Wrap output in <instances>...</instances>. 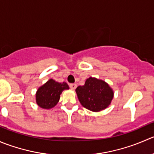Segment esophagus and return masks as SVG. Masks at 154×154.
<instances>
[{
  "instance_id": "esophagus-1",
  "label": "esophagus",
  "mask_w": 154,
  "mask_h": 154,
  "mask_svg": "<svg viewBox=\"0 0 154 154\" xmlns=\"http://www.w3.org/2000/svg\"><path fill=\"white\" fill-rule=\"evenodd\" d=\"M69 87H70V88L72 90V91H74V90L76 88L77 85L76 84H70V85H69Z\"/></svg>"
}]
</instances>
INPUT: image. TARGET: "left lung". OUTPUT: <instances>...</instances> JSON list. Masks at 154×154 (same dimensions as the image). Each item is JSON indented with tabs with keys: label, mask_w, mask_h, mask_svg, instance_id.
I'll return each instance as SVG.
<instances>
[{
	"label": "left lung",
	"mask_w": 154,
	"mask_h": 154,
	"mask_svg": "<svg viewBox=\"0 0 154 154\" xmlns=\"http://www.w3.org/2000/svg\"><path fill=\"white\" fill-rule=\"evenodd\" d=\"M78 99L83 107L94 112L107 109L114 97V91L107 82L90 77L85 85L75 89Z\"/></svg>",
	"instance_id": "obj_1"
}]
</instances>
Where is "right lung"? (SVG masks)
<instances>
[{"mask_svg": "<svg viewBox=\"0 0 154 154\" xmlns=\"http://www.w3.org/2000/svg\"><path fill=\"white\" fill-rule=\"evenodd\" d=\"M69 89V85L66 82L60 83L50 79L36 91V104L44 109H52L59 102L62 92Z\"/></svg>", "mask_w": 154, "mask_h": 154, "instance_id": "add662e5", "label": "right lung"}]
</instances>
